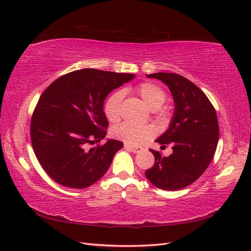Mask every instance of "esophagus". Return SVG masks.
I'll return each mask as SVG.
<instances>
[{"instance_id": "obj_1", "label": "esophagus", "mask_w": 251, "mask_h": 251, "mask_svg": "<svg viewBox=\"0 0 251 251\" xmlns=\"http://www.w3.org/2000/svg\"><path fill=\"white\" fill-rule=\"evenodd\" d=\"M124 147H125L126 150L130 151H132V152H139V151H141L143 150L141 146H132V145H129V144H125Z\"/></svg>"}]
</instances>
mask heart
<instances>
[{"label":"heart","instance_id":"obj_1","mask_svg":"<svg viewBox=\"0 0 251 251\" xmlns=\"http://www.w3.org/2000/svg\"><path fill=\"white\" fill-rule=\"evenodd\" d=\"M145 104L153 109L155 117L159 120H164L168 117V109L161 107L166 100V93L158 85L151 81L141 82L133 89ZM123 100V93L114 92L106 100L104 104V113L109 122L117 123L121 119V105ZM113 136L127 144L139 145L151 139L155 134V129L150 125H136L132 123H122L112 130Z\"/></svg>","mask_w":251,"mask_h":251}]
</instances>
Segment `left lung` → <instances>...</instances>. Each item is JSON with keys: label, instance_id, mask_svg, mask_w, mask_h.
I'll return each instance as SVG.
<instances>
[{"label": "left lung", "instance_id": "8db88e82", "mask_svg": "<svg viewBox=\"0 0 251 251\" xmlns=\"http://www.w3.org/2000/svg\"><path fill=\"white\" fill-rule=\"evenodd\" d=\"M147 77L168 85L175 111L170 128L157 140L162 146L171 144L173 153L163 157L151 150L155 163L145 176L159 189L177 191L197 180L214 157L220 134L216 111L207 95L181 75L155 73Z\"/></svg>", "mask_w": 251, "mask_h": 251}]
</instances>
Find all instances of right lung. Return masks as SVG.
I'll return each mask as SVG.
<instances>
[{"instance_id": "1", "label": "right lung", "mask_w": 251, "mask_h": 251, "mask_svg": "<svg viewBox=\"0 0 251 251\" xmlns=\"http://www.w3.org/2000/svg\"><path fill=\"white\" fill-rule=\"evenodd\" d=\"M133 77L82 69L60 76L44 90L31 117L30 140L38 161L54 181L83 189L105 175L123 142L100 144L109 125L104 100Z\"/></svg>"}]
</instances>
